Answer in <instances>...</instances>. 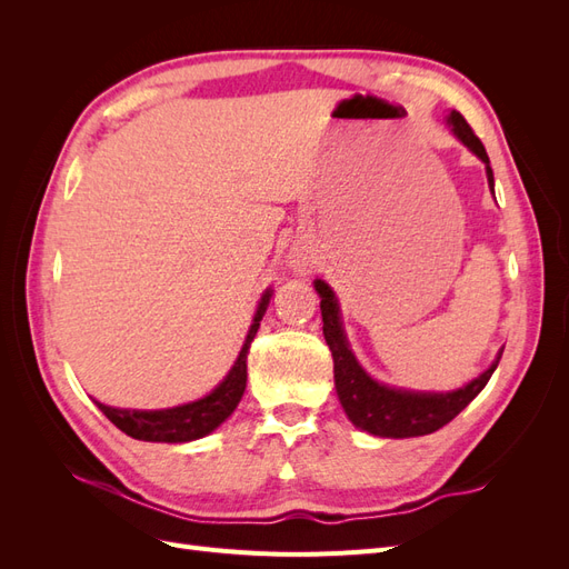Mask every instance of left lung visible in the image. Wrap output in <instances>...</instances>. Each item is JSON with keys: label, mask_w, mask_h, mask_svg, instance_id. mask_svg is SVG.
<instances>
[{"label": "left lung", "mask_w": 569, "mask_h": 569, "mask_svg": "<svg viewBox=\"0 0 569 569\" xmlns=\"http://www.w3.org/2000/svg\"><path fill=\"white\" fill-rule=\"evenodd\" d=\"M449 120L453 126V132L460 137V142L468 144L470 151H475L477 157L487 163V178L493 192V173L485 144H481L472 126L460 113L453 111ZM316 289L320 295L322 335L335 358V387L339 393V401L343 410H347L349 420L370 435L403 439L437 432L439 427L451 422L458 412L487 387L498 360H501V353H498L493 363L479 377H475L470 385L446 393L406 391L380 385L358 366V360L349 349L339 322V303L335 299L332 287L322 280H316Z\"/></svg>", "instance_id": "obj_1"}]
</instances>
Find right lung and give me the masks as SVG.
Returning a JSON list of instances; mask_svg holds the SVG:
<instances>
[{
  "instance_id": "obj_1",
  "label": "right lung",
  "mask_w": 569,
  "mask_h": 569,
  "mask_svg": "<svg viewBox=\"0 0 569 569\" xmlns=\"http://www.w3.org/2000/svg\"><path fill=\"white\" fill-rule=\"evenodd\" d=\"M268 299H270V291H266L261 306H258L256 320L251 325L247 343L242 347V353H239L234 368L209 396H203V399L192 403L163 408V410L116 408L99 401L94 403L120 429V432H126L128 437L140 439V441L182 443V441H192V439L211 435L218 425H222L232 416L237 403L242 401V393L247 389V353L253 341V335L258 330V320H261L268 306Z\"/></svg>"
}]
</instances>
